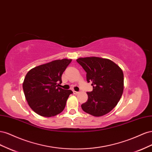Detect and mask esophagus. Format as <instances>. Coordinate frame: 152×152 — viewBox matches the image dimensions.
I'll use <instances>...</instances> for the list:
<instances>
[{
    "label": "esophagus",
    "instance_id": "obj_1",
    "mask_svg": "<svg viewBox=\"0 0 152 152\" xmlns=\"http://www.w3.org/2000/svg\"><path fill=\"white\" fill-rule=\"evenodd\" d=\"M72 92H73V94H75V95H76V94H77L79 93V92H76V91H75V90H73Z\"/></svg>",
    "mask_w": 152,
    "mask_h": 152
}]
</instances>
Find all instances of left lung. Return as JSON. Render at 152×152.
Instances as JSON below:
<instances>
[{"label": "left lung", "instance_id": "1", "mask_svg": "<svg viewBox=\"0 0 152 152\" xmlns=\"http://www.w3.org/2000/svg\"><path fill=\"white\" fill-rule=\"evenodd\" d=\"M77 62L86 72V81L93 90L88 92V100L82 104L85 112L101 116L116 106L124 91V74L111 60L99 57L79 58Z\"/></svg>", "mask_w": 152, "mask_h": 152}]
</instances>
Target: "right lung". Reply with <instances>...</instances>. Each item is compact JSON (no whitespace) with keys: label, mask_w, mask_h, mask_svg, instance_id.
<instances>
[{"label":"right lung","mask_w":152,"mask_h":152,"mask_svg":"<svg viewBox=\"0 0 152 152\" xmlns=\"http://www.w3.org/2000/svg\"><path fill=\"white\" fill-rule=\"evenodd\" d=\"M72 61L57 60L30 70L23 81V89L31 109L37 114L51 117L60 113L65 108L71 90L59 87L62 75Z\"/></svg>","instance_id":"obj_1"}]
</instances>
